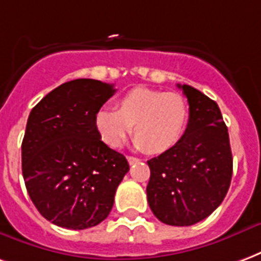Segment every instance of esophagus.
Here are the masks:
<instances>
[{
    "mask_svg": "<svg viewBox=\"0 0 261 261\" xmlns=\"http://www.w3.org/2000/svg\"><path fill=\"white\" fill-rule=\"evenodd\" d=\"M127 160H128L130 165H134L137 162H140V159H138V158H134V156H127Z\"/></svg>",
    "mask_w": 261,
    "mask_h": 261,
    "instance_id": "esophagus-1",
    "label": "esophagus"
}]
</instances>
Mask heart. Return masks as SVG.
Wrapping results in <instances>:
<instances>
[{
  "label": "heart",
  "instance_id": "obj_1",
  "mask_svg": "<svg viewBox=\"0 0 261 261\" xmlns=\"http://www.w3.org/2000/svg\"><path fill=\"white\" fill-rule=\"evenodd\" d=\"M190 109L182 95L145 87L133 88L116 102V111L101 109L94 116L99 140L109 148H120L131 133L137 149L159 155L184 136Z\"/></svg>",
  "mask_w": 261,
  "mask_h": 261
}]
</instances>
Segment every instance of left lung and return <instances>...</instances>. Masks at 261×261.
Segmentation results:
<instances>
[{"label": "left lung", "mask_w": 261, "mask_h": 261, "mask_svg": "<svg viewBox=\"0 0 261 261\" xmlns=\"http://www.w3.org/2000/svg\"><path fill=\"white\" fill-rule=\"evenodd\" d=\"M190 103L184 136L171 149L148 160L150 210L162 223L185 227L219 207L232 177L228 128L219 105L191 86H179Z\"/></svg>", "instance_id": "8db88e82"}]
</instances>
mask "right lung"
<instances>
[{
  "label": "right lung",
  "instance_id": "right-lung-1",
  "mask_svg": "<svg viewBox=\"0 0 261 261\" xmlns=\"http://www.w3.org/2000/svg\"><path fill=\"white\" fill-rule=\"evenodd\" d=\"M116 92L113 84L71 80L30 112L22 142V171L34 206L69 229L95 227L109 216L128 162L96 134L94 116Z\"/></svg>",
  "mask_w": 261,
  "mask_h": 261
}]
</instances>
